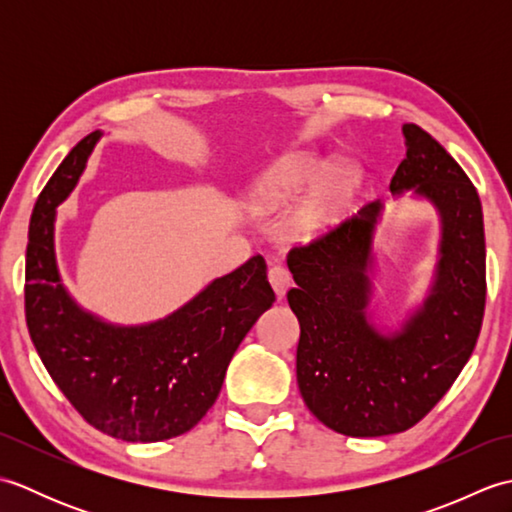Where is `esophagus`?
I'll use <instances>...</instances> for the list:
<instances>
[{"mask_svg":"<svg viewBox=\"0 0 512 512\" xmlns=\"http://www.w3.org/2000/svg\"><path fill=\"white\" fill-rule=\"evenodd\" d=\"M268 279H270V286H273V290H275V295L281 299L288 292V288H290V281H292V277H290V273H288V268H284V266H273L268 270Z\"/></svg>","mask_w":512,"mask_h":512,"instance_id":"obj_1","label":"esophagus"}]
</instances>
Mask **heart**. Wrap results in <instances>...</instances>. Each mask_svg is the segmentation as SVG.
Listing matches in <instances>:
<instances>
[{"label": "heart", "instance_id": "heart-1", "mask_svg": "<svg viewBox=\"0 0 512 512\" xmlns=\"http://www.w3.org/2000/svg\"><path fill=\"white\" fill-rule=\"evenodd\" d=\"M330 171V160L306 154V151H295V154L279 158L268 167L262 180H259L253 195V206L262 213L284 209L295 195L314 187V184L321 182ZM339 211L341 198H336V195H332V198L310 200L292 213V233L299 237H314L328 231V228L339 220Z\"/></svg>", "mask_w": 512, "mask_h": 512}]
</instances>
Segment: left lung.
Here are the masks:
<instances>
[{
    "mask_svg": "<svg viewBox=\"0 0 512 512\" xmlns=\"http://www.w3.org/2000/svg\"><path fill=\"white\" fill-rule=\"evenodd\" d=\"M407 156L389 189L411 191L440 215L433 284L422 306L383 334L367 317L374 231L383 202L288 253L297 288V383L325 427L352 438L407 431L447 394L473 354L486 303L482 202L447 149L422 127L402 125Z\"/></svg>",
    "mask_w": 512,
    "mask_h": 512,
    "instance_id": "obj_1",
    "label": "left lung"
}]
</instances>
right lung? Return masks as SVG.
Returning <instances> with one entry per match:
<instances>
[{
	"label": "right lung",
	"instance_id": "1",
	"mask_svg": "<svg viewBox=\"0 0 512 512\" xmlns=\"http://www.w3.org/2000/svg\"><path fill=\"white\" fill-rule=\"evenodd\" d=\"M99 138L92 132L70 151L32 211L28 332L54 383L94 429L125 442L169 440L213 407L235 350L275 292L264 257L255 255L154 323L114 325L83 310L61 284L54 220Z\"/></svg>",
	"mask_w": 512,
	"mask_h": 512
}]
</instances>
